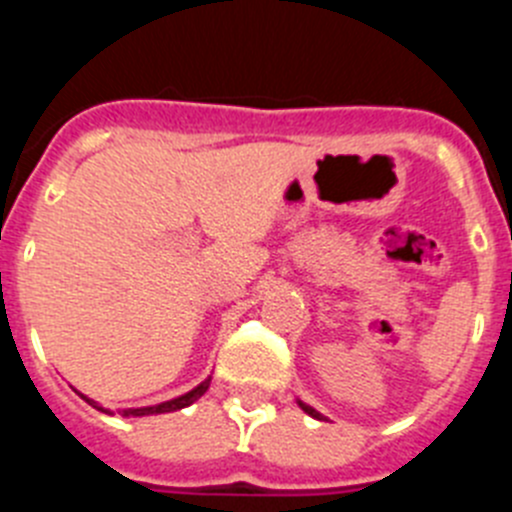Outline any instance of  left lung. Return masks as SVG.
I'll list each match as a JSON object with an SVG mask.
<instances>
[{
	"label": "left lung",
	"instance_id": "left-lung-1",
	"mask_svg": "<svg viewBox=\"0 0 512 512\" xmlns=\"http://www.w3.org/2000/svg\"><path fill=\"white\" fill-rule=\"evenodd\" d=\"M300 408H302V410H305V413H307V415H312V418H318V420H323V415H320V413H318V410H312V408H310V405H305V402H300Z\"/></svg>",
	"mask_w": 512,
	"mask_h": 512
}]
</instances>
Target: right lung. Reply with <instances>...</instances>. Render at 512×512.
<instances>
[{"instance_id":"obj_1","label":"right lung","mask_w":512,"mask_h":512,"mask_svg":"<svg viewBox=\"0 0 512 512\" xmlns=\"http://www.w3.org/2000/svg\"><path fill=\"white\" fill-rule=\"evenodd\" d=\"M210 379H212V377H207L205 382L197 384V387H194L192 392H187V395H182V397H176V400L161 402V405H151V408H130V410H122V415H158V413H174V410L187 408V405H192L194 400H200V397L205 395L207 387H210ZM81 397H84V395H81ZM84 400H87L89 405H94V408H97V410H102V413H107V410L99 408L97 402L89 400V397H84Z\"/></svg>"}]
</instances>
